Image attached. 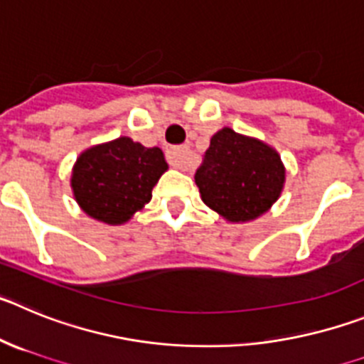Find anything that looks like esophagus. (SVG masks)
Returning a JSON list of instances; mask_svg holds the SVG:
<instances>
[{"label": "esophagus", "instance_id": "obj_1", "mask_svg": "<svg viewBox=\"0 0 364 364\" xmlns=\"http://www.w3.org/2000/svg\"><path fill=\"white\" fill-rule=\"evenodd\" d=\"M166 159L174 168L188 170L192 166V152L188 146H174L166 150Z\"/></svg>", "mask_w": 364, "mask_h": 364}]
</instances>
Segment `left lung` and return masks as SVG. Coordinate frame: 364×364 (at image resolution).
I'll return each mask as SVG.
<instances>
[{
    "mask_svg": "<svg viewBox=\"0 0 364 364\" xmlns=\"http://www.w3.org/2000/svg\"><path fill=\"white\" fill-rule=\"evenodd\" d=\"M203 203L232 223L257 219L279 199L281 156L267 143L225 127L215 132L196 172Z\"/></svg>",
    "mask_w": 364,
    "mask_h": 364,
    "instance_id": "left-lung-1",
    "label": "left lung"
}]
</instances>
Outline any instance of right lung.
Listing matches in <instances>:
<instances>
[{
  "mask_svg": "<svg viewBox=\"0 0 364 364\" xmlns=\"http://www.w3.org/2000/svg\"><path fill=\"white\" fill-rule=\"evenodd\" d=\"M166 168L161 149H146L123 136L81 152L70 186L85 214L123 225L152 199V188Z\"/></svg>",
  "mask_w": 364,
  "mask_h": 364,
  "instance_id": "1",
  "label": "right lung"
}]
</instances>
